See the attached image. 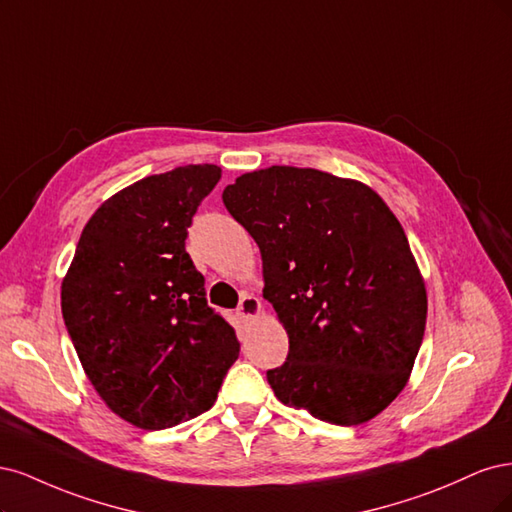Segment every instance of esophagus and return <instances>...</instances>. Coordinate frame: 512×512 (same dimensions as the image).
<instances>
[{"instance_id":"1","label":"esophagus","mask_w":512,"mask_h":512,"mask_svg":"<svg viewBox=\"0 0 512 512\" xmlns=\"http://www.w3.org/2000/svg\"><path fill=\"white\" fill-rule=\"evenodd\" d=\"M259 312H261L259 298H255V295H251V293H244L240 300V306H238V317L244 321H251V319L259 317Z\"/></svg>"}]
</instances>
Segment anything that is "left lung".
<instances>
[{
  "label": "left lung",
  "mask_w": 512,
  "mask_h": 512,
  "mask_svg": "<svg viewBox=\"0 0 512 512\" xmlns=\"http://www.w3.org/2000/svg\"><path fill=\"white\" fill-rule=\"evenodd\" d=\"M223 204L257 242L289 336L268 370L276 398L334 425L374 419L406 387L427 319L400 221L368 185L312 168L246 172Z\"/></svg>",
  "instance_id": "obj_1"
}]
</instances>
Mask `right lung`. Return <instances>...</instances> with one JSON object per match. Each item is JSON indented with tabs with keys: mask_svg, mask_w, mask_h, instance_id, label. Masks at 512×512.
<instances>
[{
	"mask_svg": "<svg viewBox=\"0 0 512 512\" xmlns=\"http://www.w3.org/2000/svg\"><path fill=\"white\" fill-rule=\"evenodd\" d=\"M219 178V166L202 163L114 193L82 229L61 283L82 370L114 415L142 430L202 415L240 353L185 251L193 214Z\"/></svg>",
	"mask_w": 512,
	"mask_h": 512,
	"instance_id": "obj_1",
	"label": "right lung"
}]
</instances>
